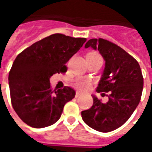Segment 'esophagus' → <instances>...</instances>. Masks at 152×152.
<instances>
[{
  "label": "esophagus",
  "instance_id": "34e87169",
  "mask_svg": "<svg viewBox=\"0 0 152 152\" xmlns=\"http://www.w3.org/2000/svg\"><path fill=\"white\" fill-rule=\"evenodd\" d=\"M80 95H81V93H80L79 91H77V92L76 93V98H78V97H80Z\"/></svg>",
  "mask_w": 152,
  "mask_h": 152
}]
</instances>
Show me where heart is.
<instances>
[{
	"label": "heart",
	"mask_w": 152,
	"mask_h": 152,
	"mask_svg": "<svg viewBox=\"0 0 152 152\" xmlns=\"http://www.w3.org/2000/svg\"><path fill=\"white\" fill-rule=\"evenodd\" d=\"M88 55H91V56H100L98 53H89ZM74 86H76V88L80 90H87L89 89V87L91 86V81L89 79H86V78H79V79H76L74 82Z\"/></svg>",
	"instance_id": "obj_1"
}]
</instances>
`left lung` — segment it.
<instances>
[{"mask_svg":"<svg viewBox=\"0 0 152 152\" xmlns=\"http://www.w3.org/2000/svg\"><path fill=\"white\" fill-rule=\"evenodd\" d=\"M85 47L98 50L105 60V68L96 91L108 93V101L102 102L93 95V106L81 112V116L94 129L111 132L123 125L138 105L143 76L137 60L117 45L99 38L90 39Z\"/></svg>","mask_w":152,"mask_h":152,"instance_id":"obj_1","label":"left lung"}]
</instances>
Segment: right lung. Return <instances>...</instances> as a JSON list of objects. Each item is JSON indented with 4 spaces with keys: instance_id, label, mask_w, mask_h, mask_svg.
<instances>
[{
    "instance_id": "obj_1",
    "label": "right lung",
    "mask_w": 152,
    "mask_h": 152,
    "mask_svg": "<svg viewBox=\"0 0 152 152\" xmlns=\"http://www.w3.org/2000/svg\"><path fill=\"white\" fill-rule=\"evenodd\" d=\"M86 38L60 33L50 35L28 47L16 57L9 73L13 108L33 128H45L59 120L76 91L68 86L53 89L50 76L66 72V62L82 47Z\"/></svg>"
}]
</instances>
